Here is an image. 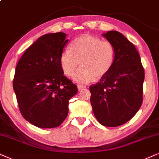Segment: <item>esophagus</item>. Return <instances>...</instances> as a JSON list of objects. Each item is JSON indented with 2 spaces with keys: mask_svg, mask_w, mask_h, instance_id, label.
Listing matches in <instances>:
<instances>
[{
  "mask_svg": "<svg viewBox=\"0 0 159 159\" xmlns=\"http://www.w3.org/2000/svg\"><path fill=\"white\" fill-rule=\"evenodd\" d=\"M84 89H86V86H84V85H78V89L79 90V91H81V90H83Z\"/></svg>",
  "mask_w": 159,
  "mask_h": 159,
  "instance_id": "obj_1",
  "label": "esophagus"
}]
</instances>
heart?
<instances>
[{
    "mask_svg": "<svg viewBox=\"0 0 159 159\" xmlns=\"http://www.w3.org/2000/svg\"><path fill=\"white\" fill-rule=\"evenodd\" d=\"M115 48L108 40L84 34L73 40L70 50L65 49L60 56L62 71L67 76L73 75L79 62L80 69L73 76L79 84H87L94 78L106 75L114 65Z\"/></svg>",
    "mask_w": 159,
    "mask_h": 159,
    "instance_id": "b5f03b06",
    "label": "heart"
}]
</instances>
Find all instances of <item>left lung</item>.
<instances>
[{
  "instance_id": "obj_1",
  "label": "left lung",
  "mask_w": 159,
  "mask_h": 159,
  "mask_svg": "<svg viewBox=\"0 0 159 159\" xmlns=\"http://www.w3.org/2000/svg\"><path fill=\"white\" fill-rule=\"evenodd\" d=\"M103 36L113 43L115 59L110 71L89 86L96 119L106 127H117L131 119L143 100L144 71L135 46L120 32Z\"/></svg>"
}]
</instances>
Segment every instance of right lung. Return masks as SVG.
I'll return each instance as SVG.
<instances>
[{
    "label": "right lung",
    "mask_w": 159,
    "mask_h": 159,
    "mask_svg": "<svg viewBox=\"0 0 159 159\" xmlns=\"http://www.w3.org/2000/svg\"><path fill=\"white\" fill-rule=\"evenodd\" d=\"M66 36L63 32L42 36L16 67L13 89L19 109L37 127H59L68 114L70 99L78 92L60 66V56L68 42Z\"/></svg>",
    "instance_id": "1"
}]
</instances>
